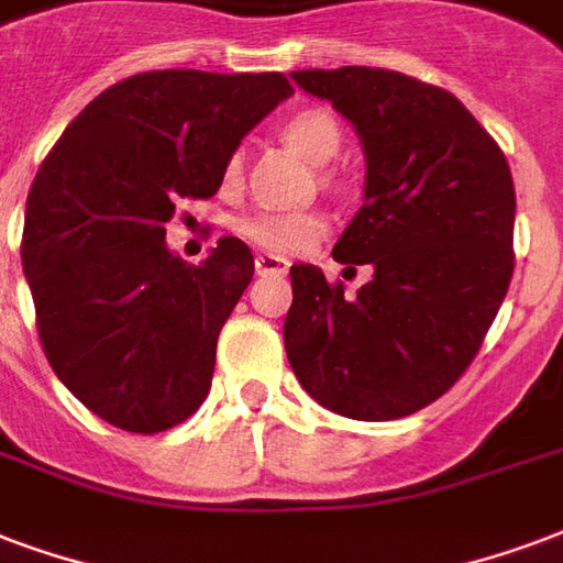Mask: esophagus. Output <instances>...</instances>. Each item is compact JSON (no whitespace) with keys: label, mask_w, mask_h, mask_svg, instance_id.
I'll return each instance as SVG.
<instances>
[{"label":"esophagus","mask_w":563,"mask_h":563,"mask_svg":"<svg viewBox=\"0 0 563 563\" xmlns=\"http://www.w3.org/2000/svg\"><path fill=\"white\" fill-rule=\"evenodd\" d=\"M290 261L278 255H257L255 257V273L257 276H285Z\"/></svg>","instance_id":"esophagus-1"}]
</instances>
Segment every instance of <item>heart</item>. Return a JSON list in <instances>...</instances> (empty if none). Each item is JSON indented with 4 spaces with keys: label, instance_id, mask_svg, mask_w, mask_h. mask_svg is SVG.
Here are the masks:
<instances>
[{
    "label": "heart",
    "instance_id": "obj_1",
    "mask_svg": "<svg viewBox=\"0 0 563 563\" xmlns=\"http://www.w3.org/2000/svg\"><path fill=\"white\" fill-rule=\"evenodd\" d=\"M285 139L311 163L323 166L341 147V126L329 109H302L287 118ZM222 177L225 184H234L240 177V154L228 156ZM236 228L252 246L264 249L269 255H299L327 234L329 219L317 210H255L240 219Z\"/></svg>",
    "mask_w": 563,
    "mask_h": 563
}]
</instances>
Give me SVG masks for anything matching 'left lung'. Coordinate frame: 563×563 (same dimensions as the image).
I'll list each match as a JSON object with an SVG mask.
<instances>
[{"instance_id":"obj_1","label":"left lung","mask_w":563,"mask_h":563,"mask_svg":"<svg viewBox=\"0 0 563 563\" xmlns=\"http://www.w3.org/2000/svg\"><path fill=\"white\" fill-rule=\"evenodd\" d=\"M365 147V205L332 257L374 278L344 297L290 266L285 350L320 407L358 421L412 416L454 386L514 276L517 192L501 147L445 88L383 67L294 70Z\"/></svg>"}]
</instances>
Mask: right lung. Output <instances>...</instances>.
<instances>
[{
    "label": "right lung",
    "instance_id": "right-lung-1",
    "mask_svg": "<svg viewBox=\"0 0 563 563\" xmlns=\"http://www.w3.org/2000/svg\"><path fill=\"white\" fill-rule=\"evenodd\" d=\"M290 95L282 74L126 76L37 168L20 249L37 335L56 377L109 424L159 433L205 404L255 257L222 236L186 264L166 222L180 198L217 196L228 156Z\"/></svg>",
    "mask_w": 563,
    "mask_h": 563
}]
</instances>
